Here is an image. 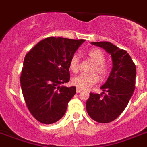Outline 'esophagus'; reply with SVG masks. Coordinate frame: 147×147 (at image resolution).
<instances>
[{
  "label": "esophagus",
  "mask_w": 147,
  "mask_h": 147,
  "mask_svg": "<svg viewBox=\"0 0 147 147\" xmlns=\"http://www.w3.org/2000/svg\"><path fill=\"white\" fill-rule=\"evenodd\" d=\"M82 92V91L81 89H79V88H77V90H76V92H77V93H81Z\"/></svg>",
  "instance_id": "obj_1"
}]
</instances>
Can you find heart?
I'll list each match as a JSON object with an SVG mask.
<instances>
[{
  "label": "heart",
  "instance_id": "1",
  "mask_svg": "<svg viewBox=\"0 0 147 147\" xmlns=\"http://www.w3.org/2000/svg\"><path fill=\"white\" fill-rule=\"evenodd\" d=\"M87 55L94 62V67L92 73H97L100 78H105L108 74V69L105 65V55L102 51L99 49H92L87 52ZM80 59L78 55H73L69 62V68L73 72H77L79 69ZM99 81V77L96 74L92 75H80L72 79V84L76 87L82 90H88L93 85H96Z\"/></svg>",
  "mask_w": 147,
  "mask_h": 147
}]
</instances>
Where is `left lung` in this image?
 <instances>
[{
  "label": "left lung",
  "instance_id": "left-lung-1",
  "mask_svg": "<svg viewBox=\"0 0 147 147\" xmlns=\"http://www.w3.org/2000/svg\"><path fill=\"white\" fill-rule=\"evenodd\" d=\"M101 47L112 59V69L106 82L100 87L102 94L90 93L86 102L88 115L98 123L114 121L125 109L134 94L136 65L127 51L109 42H92Z\"/></svg>",
  "mask_w": 147,
  "mask_h": 147
}]
</instances>
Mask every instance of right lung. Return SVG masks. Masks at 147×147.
I'll return each mask as SVG.
<instances>
[{
  "instance_id": "right-lung-1",
  "label": "right lung",
  "mask_w": 147,
  "mask_h": 147,
  "mask_svg": "<svg viewBox=\"0 0 147 147\" xmlns=\"http://www.w3.org/2000/svg\"><path fill=\"white\" fill-rule=\"evenodd\" d=\"M84 42L46 38L24 58L20 76L22 92L29 111L40 123L51 124L64 116L76 88L61 85L69 82V62Z\"/></svg>"
}]
</instances>
